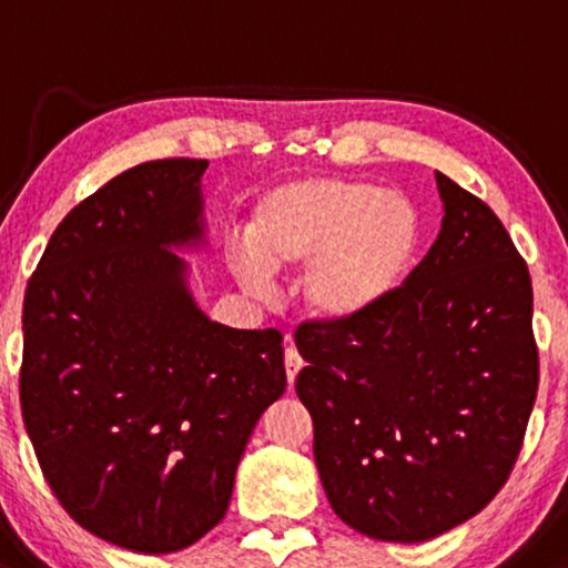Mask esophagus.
I'll return each mask as SVG.
<instances>
[{"mask_svg": "<svg viewBox=\"0 0 568 568\" xmlns=\"http://www.w3.org/2000/svg\"><path fill=\"white\" fill-rule=\"evenodd\" d=\"M284 367H286V381H290V386L295 384V378H297V373H301L303 369V359H301V354H297V348H286L284 352Z\"/></svg>", "mask_w": 568, "mask_h": 568, "instance_id": "34e87169", "label": "esophagus"}]
</instances>
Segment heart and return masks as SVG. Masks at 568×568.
I'll return each mask as SVG.
<instances>
[{
    "label": "heart",
    "mask_w": 568,
    "mask_h": 568,
    "mask_svg": "<svg viewBox=\"0 0 568 568\" xmlns=\"http://www.w3.org/2000/svg\"><path fill=\"white\" fill-rule=\"evenodd\" d=\"M422 214L410 199L343 176H305L265 190L246 244L231 254L241 286L271 295V271L303 265L301 295L322 322H354L378 311L416 265Z\"/></svg>",
    "instance_id": "obj_1"
}]
</instances>
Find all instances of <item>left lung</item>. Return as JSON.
<instances>
[{"mask_svg":"<svg viewBox=\"0 0 568 568\" xmlns=\"http://www.w3.org/2000/svg\"><path fill=\"white\" fill-rule=\"evenodd\" d=\"M435 180L443 227L405 284L373 314L295 333L324 494L369 539L426 541L480 513L537 399L526 260L486 203Z\"/></svg>","mask_w":568,"mask_h":568,"instance_id":"1","label":"left lung"}]
</instances>
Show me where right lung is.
<instances>
[{
	"mask_svg": "<svg viewBox=\"0 0 568 568\" xmlns=\"http://www.w3.org/2000/svg\"><path fill=\"white\" fill-rule=\"evenodd\" d=\"M209 161L169 158L78 203L23 297L21 410L82 528L146 556L225 518L235 469L286 388L278 329L212 322L174 250L203 244Z\"/></svg>",
	"mask_w": 568,
	"mask_h": 568,
	"instance_id": "1",
	"label": "right lung"
}]
</instances>
